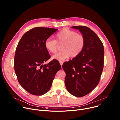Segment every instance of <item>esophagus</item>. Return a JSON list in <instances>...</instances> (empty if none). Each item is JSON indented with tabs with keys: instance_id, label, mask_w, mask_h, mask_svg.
I'll return each mask as SVG.
<instances>
[{
	"instance_id": "34e87169",
	"label": "esophagus",
	"mask_w": 120,
	"mask_h": 120,
	"mask_svg": "<svg viewBox=\"0 0 120 120\" xmlns=\"http://www.w3.org/2000/svg\"><path fill=\"white\" fill-rule=\"evenodd\" d=\"M59 63H60V64H61V65L62 66V65H63V61H60Z\"/></svg>"
}]
</instances>
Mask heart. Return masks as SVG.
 Wrapping results in <instances>:
<instances>
[{
    "label": "heart",
    "mask_w": 120,
    "mask_h": 120,
    "mask_svg": "<svg viewBox=\"0 0 120 120\" xmlns=\"http://www.w3.org/2000/svg\"><path fill=\"white\" fill-rule=\"evenodd\" d=\"M56 40L47 38L45 42V46L49 52L54 54L58 48V44H63L62 51L53 56V59L63 61L71 56H77L84 48L85 39L81 34L67 28H64L59 32L56 36Z\"/></svg>",
    "instance_id": "b5f03b06"
}]
</instances>
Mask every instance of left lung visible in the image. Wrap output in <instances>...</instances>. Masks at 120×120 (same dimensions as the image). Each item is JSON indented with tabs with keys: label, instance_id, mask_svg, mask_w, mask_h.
Instances as JSON below:
<instances>
[{
	"label": "left lung",
	"instance_id": "left-lung-1",
	"mask_svg": "<svg viewBox=\"0 0 120 120\" xmlns=\"http://www.w3.org/2000/svg\"><path fill=\"white\" fill-rule=\"evenodd\" d=\"M85 39L82 52L62 66L66 75L64 83L67 91L76 97H83L91 92L99 82L103 70L104 48L96 34L85 26H74Z\"/></svg>",
	"mask_w": 120,
	"mask_h": 120
}]
</instances>
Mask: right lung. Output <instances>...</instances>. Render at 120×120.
<instances>
[{
  "label": "right lung",
  "mask_w": 120,
  "mask_h": 120,
  "mask_svg": "<svg viewBox=\"0 0 120 120\" xmlns=\"http://www.w3.org/2000/svg\"><path fill=\"white\" fill-rule=\"evenodd\" d=\"M57 29L35 27L26 32L17 45L14 57V69L21 86L35 95H42L50 89L56 72L61 66L50 58L45 42Z\"/></svg>",
  "instance_id": "add662e5"
}]
</instances>
